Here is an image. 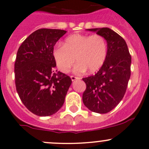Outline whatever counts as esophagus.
Returning a JSON list of instances; mask_svg holds the SVG:
<instances>
[{
	"mask_svg": "<svg viewBox=\"0 0 149 149\" xmlns=\"http://www.w3.org/2000/svg\"><path fill=\"white\" fill-rule=\"evenodd\" d=\"M70 79H71L72 81H75V80H79L81 79V78L79 77H76V76H70Z\"/></svg>",
	"mask_w": 149,
	"mask_h": 149,
	"instance_id": "34e87169",
	"label": "esophagus"
}]
</instances>
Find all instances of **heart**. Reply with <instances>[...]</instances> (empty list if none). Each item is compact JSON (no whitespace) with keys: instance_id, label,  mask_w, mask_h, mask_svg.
<instances>
[{"instance_id":"obj_1","label":"heart","mask_w":149,"mask_h":149,"mask_svg":"<svg viewBox=\"0 0 149 149\" xmlns=\"http://www.w3.org/2000/svg\"><path fill=\"white\" fill-rule=\"evenodd\" d=\"M107 43L102 36L74 34L67 37L63 46L54 48L53 56L58 69L63 73H68L76 58L79 61L74 68L76 73L96 71L106 61Z\"/></svg>"}]
</instances>
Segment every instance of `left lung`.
I'll use <instances>...</instances> for the list:
<instances>
[{
    "label": "left lung",
    "instance_id": "left-lung-1",
    "mask_svg": "<svg viewBox=\"0 0 149 149\" xmlns=\"http://www.w3.org/2000/svg\"><path fill=\"white\" fill-rule=\"evenodd\" d=\"M101 35L107 41V56L100 70L84 78L86 88L83 102L93 112L106 113L124 96L131 76V56L126 41L109 28L87 29Z\"/></svg>",
    "mask_w": 149,
    "mask_h": 149
}]
</instances>
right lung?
<instances>
[{
    "mask_svg": "<svg viewBox=\"0 0 149 149\" xmlns=\"http://www.w3.org/2000/svg\"><path fill=\"white\" fill-rule=\"evenodd\" d=\"M66 31L41 29L22 43L14 65L16 91L24 106L39 116L56 113L65 101L72 81L57 70L53 52Z\"/></svg>",
    "mask_w": 149,
    "mask_h": 149,
    "instance_id": "obj_1",
    "label": "right lung"
}]
</instances>
